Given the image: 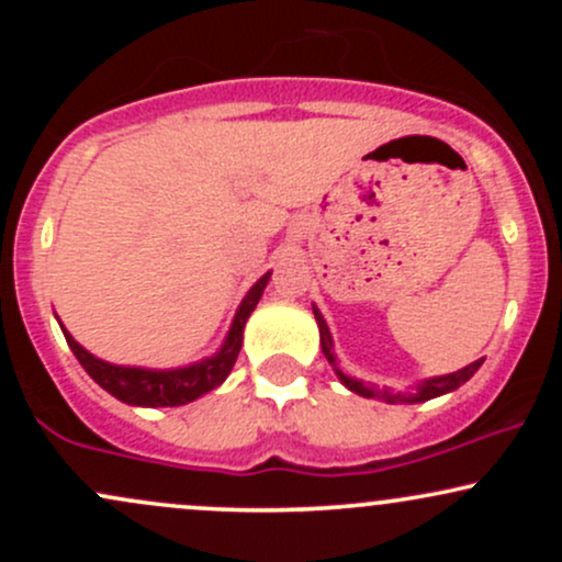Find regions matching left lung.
<instances>
[{
  "mask_svg": "<svg viewBox=\"0 0 562 562\" xmlns=\"http://www.w3.org/2000/svg\"><path fill=\"white\" fill-rule=\"evenodd\" d=\"M314 319H317L319 325V344H322V353L327 357V362H330L335 367V375L340 378V383L346 385L348 391L359 393V396H367V398H383V402L389 404H396V402H409V404H417V402H428V398H436V396H443V393L449 391H457L460 389L462 383H468L470 378L479 372V367L483 364V359H479V362L462 367V370L451 372V375H438V378H428L423 380V383H417V389L412 393H391V391H375L370 389V385H364L362 380L357 378H348L340 372L338 362H335V353H333V335H330V327H327L325 317L319 314V308L314 306Z\"/></svg>",
  "mask_w": 562,
  "mask_h": 562,
  "instance_id": "8db88e82",
  "label": "left lung"
}]
</instances>
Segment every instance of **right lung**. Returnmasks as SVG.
<instances>
[{
	"mask_svg": "<svg viewBox=\"0 0 562 562\" xmlns=\"http://www.w3.org/2000/svg\"><path fill=\"white\" fill-rule=\"evenodd\" d=\"M269 277H272V272L263 274L261 280L248 290L240 308H237L235 319H232L227 338H224L222 348H218L214 357L190 367H177V370H145V367H121L102 362L94 353H89L87 348L76 344L74 335H70L66 327H60L70 351L76 353V359H79L83 370L89 372V378H92L97 385H102L111 396L119 398V402L134 406H179L187 402H195L203 393L218 389V385L227 380L232 367H235L237 353H240L245 322H248L250 312H254L256 303H259Z\"/></svg>",
	"mask_w": 562,
	"mask_h": 562,
	"instance_id": "1",
	"label": "right lung"
}]
</instances>
